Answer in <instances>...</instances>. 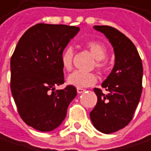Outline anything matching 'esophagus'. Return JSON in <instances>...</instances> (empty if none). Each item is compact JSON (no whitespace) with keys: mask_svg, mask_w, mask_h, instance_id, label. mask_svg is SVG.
Masks as SVG:
<instances>
[{"mask_svg":"<svg viewBox=\"0 0 151 151\" xmlns=\"http://www.w3.org/2000/svg\"><path fill=\"white\" fill-rule=\"evenodd\" d=\"M76 90H77V93H78V94H82V93H83L85 91L84 88H77Z\"/></svg>","mask_w":151,"mask_h":151,"instance_id":"34e87169","label":"esophagus"}]
</instances>
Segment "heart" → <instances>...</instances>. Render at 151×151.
<instances>
[{"label":"heart","instance_id":"b5f03b06","mask_svg":"<svg viewBox=\"0 0 151 151\" xmlns=\"http://www.w3.org/2000/svg\"><path fill=\"white\" fill-rule=\"evenodd\" d=\"M86 47L90 51L96 61V67L102 70L104 68V61L107 56L106 47L100 42L90 41L86 43ZM74 51L70 47H66L61 55V63L62 66L66 70H70L73 63ZM96 76L93 73H84L82 71H74L71 73L67 79V83L71 86L76 88H86L90 87L96 83Z\"/></svg>","mask_w":151,"mask_h":151}]
</instances>
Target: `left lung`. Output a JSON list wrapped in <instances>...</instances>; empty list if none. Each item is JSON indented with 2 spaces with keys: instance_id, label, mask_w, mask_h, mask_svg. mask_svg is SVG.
<instances>
[{
  "instance_id": "left-lung-1",
  "label": "left lung",
  "mask_w": 151,
  "mask_h": 151,
  "mask_svg": "<svg viewBox=\"0 0 151 151\" xmlns=\"http://www.w3.org/2000/svg\"><path fill=\"white\" fill-rule=\"evenodd\" d=\"M111 43L115 53V65L102 83L109 94L95 88L97 104L90 112L94 127L104 134L124 128L131 121L140 101L142 64L133 42L117 29L109 26H94Z\"/></svg>"
}]
</instances>
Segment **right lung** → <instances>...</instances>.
<instances>
[{"instance_id": "right-lung-1", "label": "right lung", "mask_w": 151, "mask_h": 151, "mask_svg": "<svg viewBox=\"0 0 151 151\" xmlns=\"http://www.w3.org/2000/svg\"><path fill=\"white\" fill-rule=\"evenodd\" d=\"M80 28L36 24L19 40L10 61L11 92L19 115L28 126L51 131L61 125L76 96V88L64 83L61 55Z\"/></svg>"}]
</instances>
